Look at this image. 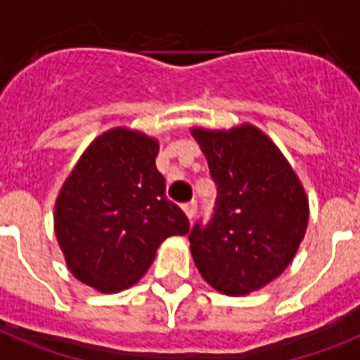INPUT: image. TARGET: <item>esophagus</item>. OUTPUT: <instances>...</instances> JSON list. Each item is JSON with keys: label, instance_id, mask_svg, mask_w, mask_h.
<instances>
[{"label": "esophagus", "instance_id": "34e87169", "mask_svg": "<svg viewBox=\"0 0 360 360\" xmlns=\"http://www.w3.org/2000/svg\"><path fill=\"white\" fill-rule=\"evenodd\" d=\"M197 202L191 200V202H187V204H184V213L187 215V219H193L195 217V213H197Z\"/></svg>", "mask_w": 360, "mask_h": 360}]
</instances>
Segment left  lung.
Instances as JSON below:
<instances>
[{
	"label": "left lung",
	"mask_w": 360,
	"mask_h": 360,
	"mask_svg": "<svg viewBox=\"0 0 360 360\" xmlns=\"http://www.w3.org/2000/svg\"><path fill=\"white\" fill-rule=\"evenodd\" d=\"M217 184L215 213L189 233L202 278L228 296L265 287L283 272L307 230L309 202L280 148L252 124L193 129Z\"/></svg>",
	"instance_id": "8db88e82"
}]
</instances>
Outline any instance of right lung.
Masks as SVG:
<instances>
[{
  "label": "right lung",
  "instance_id": "obj_1",
  "mask_svg": "<svg viewBox=\"0 0 360 360\" xmlns=\"http://www.w3.org/2000/svg\"><path fill=\"white\" fill-rule=\"evenodd\" d=\"M158 141L136 130L101 134L80 156L55 204V233L71 274L101 292L141 280L171 236H186V213L165 197Z\"/></svg>",
  "mask_w": 360,
  "mask_h": 360
}]
</instances>
